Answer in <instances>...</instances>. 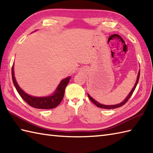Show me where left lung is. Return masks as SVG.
Segmentation results:
<instances>
[{"label": "left lung", "instance_id": "left-lung-1", "mask_svg": "<svg viewBox=\"0 0 153 153\" xmlns=\"http://www.w3.org/2000/svg\"><path fill=\"white\" fill-rule=\"evenodd\" d=\"M139 76H140V71H139V73H138V76H137V81H136V83H135V85H134V88L132 89V90L131 91V92L129 93V95H128V96L126 97V99L123 100V102H122L121 103H120V104H118V105H101V104H100V103H99V102H97L95 100H94L91 97L89 94H87V95H88V97L89 98V99L91 100V101L95 104V105L97 106H98V107H99V108H105V109H114V108H119V107H121V106H122L123 105H124L127 102V101H128V100L129 99V98H130V97H131V95H132V94H133V93L134 92V91H135V87H136V86H137V83H138V81H139Z\"/></svg>", "mask_w": 153, "mask_h": 153}]
</instances>
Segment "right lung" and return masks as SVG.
<instances>
[{"instance_id": "right-lung-1", "label": "right lung", "mask_w": 153, "mask_h": 153, "mask_svg": "<svg viewBox=\"0 0 153 153\" xmlns=\"http://www.w3.org/2000/svg\"><path fill=\"white\" fill-rule=\"evenodd\" d=\"M13 66H14V65H13ZM13 66L12 68V77L13 82H14L16 89L18 92L19 95L29 105L39 109H51L56 107L61 102L64 97L65 89H66L71 78L70 77L62 80V82L53 95L46 97H35L27 95L19 87L14 77V67Z\"/></svg>"}]
</instances>
